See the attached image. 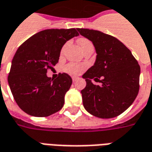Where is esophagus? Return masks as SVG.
Listing matches in <instances>:
<instances>
[{"label": "esophagus", "mask_w": 152, "mask_h": 152, "mask_svg": "<svg viewBox=\"0 0 152 152\" xmlns=\"http://www.w3.org/2000/svg\"><path fill=\"white\" fill-rule=\"evenodd\" d=\"M77 79H78V78H77V77H76V76H72V80H73V81H76Z\"/></svg>", "instance_id": "34e87169"}]
</instances>
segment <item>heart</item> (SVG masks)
<instances>
[{"label": "heart", "mask_w": 152, "mask_h": 152, "mask_svg": "<svg viewBox=\"0 0 152 152\" xmlns=\"http://www.w3.org/2000/svg\"><path fill=\"white\" fill-rule=\"evenodd\" d=\"M79 44L81 50L85 49L86 48H87L88 46H91L92 45L91 41L87 40V39H81L79 40ZM64 48L65 47H63V48L61 49V53H63L64 51ZM86 68V66L83 65V64H78V63H74V62H72V63H68L67 65H66L65 66V71L67 72L70 74H72V75H79L80 73L83 72L84 70Z\"/></svg>", "instance_id": "heart-1"}]
</instances>
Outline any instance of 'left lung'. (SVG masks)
Wrapping results in <instances>:
<instances>
[{
  "mask_svg": "<svg viewBox=\"0 0 152 152\" xmlns=\"http://www.w3.org/2000/svg\"><path fill=\"white\" fill-rule=\"evenodd\" d=\"M78 31L93 43L97 53L94 66L82 76L86 81V86L81 91L84 107L100 118L118 116L138 94V62L131 51L113 36L88 28H78ZM91 79L102 85L95 86Z\"/></svg>",
  "mask_w": 152,
  "mask_h": 152,
  "instance_id": "obj_1",
  "label": "left lung"
}]
</instances>
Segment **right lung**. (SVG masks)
<instances>
[{
    "label": "right lung",
    "instance_id": "obj_1",
    "mask_svg": "<svg viewBox=\"0 0 152 152\" xmlns=\"http://www.w3.org/2000/svg\"><path fill=\"white\" fill-rule=\"evenodd\" d=\"M77 28L45 29L30 37L17 49L8 83L18 106L31 116L48 117L63 107L64 97L72 84L66 73L58 78L47 76L58 62L66 41L79 35Z\"/></svg>",
    "mask_w": 152,
    "mask_h": 152
}]
</instances>
